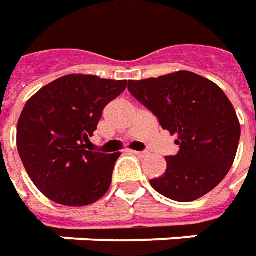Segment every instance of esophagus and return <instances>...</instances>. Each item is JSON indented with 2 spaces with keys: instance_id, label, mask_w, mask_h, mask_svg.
Returning <instances> with one entry per match:
<instances>
[{
  "instance_id": "esophagus-1",
  "label": "esophagus",
  "mask_w": 256,
  "mask_h": 256,
  "mask_svg": "<svg viewBox=\"0 0 256 256\" xmlns=\"http://www.w3.org/2000/svg\"><path fill=\"white\" fill-rule=\"evenodd\" d=\"M132 152L138 156H146L148 155V152H144V151H132Z\"/></svg>"
}]
</instances>
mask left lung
<instances>
[{"mask_svg": "<svg viewBox=\"0 0 256 256\" xmlns=\"http://www.w3.org/2000/svg\"><path fill=\"white\" fill-rule=\"evenodd\" d=\"M128 90L176 135V155L166 156V171L151 186L172 201L191 202L211 192L231 170L241 125L221 88L201 75L178 71L130 81Z\"/></svg>", "mask_w": 256, "mask_h": 256, "instance_id": "1", "label": "left lung"}]
</instances>
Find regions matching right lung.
<instances>
[{
  "label": "right lung",
  "mask_w": 256,
  "mask_h": 256,
  "mask_svg": "<svg viewBox=\"0 0 256 256\" xmlns=\"http://www.w3.org/2000/svg\"><path fill=\"white\" fill-rule=\"evenodd\" d=\"M126 81L71 74L45 85L31 96L16 126V146L35 186L51 201L85 206L110 190L121 154L86 148L106 104Z\"/></svg>",
  "instance_id": "add662e5"
}]
</instances>
